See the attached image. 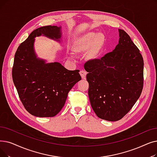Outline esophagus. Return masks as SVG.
<instances>
[{
	"label": "esophagus",
	"instance_id": "obj_1",
	"mask_svg": "<svg viewBox=\"0 0 157 157\" xmlns=\"http://www.w3.org/2000/svg\"><path fill=\"white\" fill-rule=\"evenodd\" d=\"M79 74L81 75V78H82V79H85L86 78V72L85 71H81L79 72Z\"/></svg>",
	"mask_w": 157,
	"mask_h": 157
}]
</instances>
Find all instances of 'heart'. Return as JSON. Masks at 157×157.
<instances>
[{
	"label": "heart",
	"instance_id": "b5f03b06",
	"mask_svg": "<svg viewBox=\"0 0 157 157\" xmlns=\"http://www.w3.org/2000/svg\"><path fill=\"white\" fill-rule=\"evenodd\" d=\"M105 42V36L103 33H88L75 40L72 50L77 54L86 53V58L93 60L99 56Z\"/></svg>",
	"mask_w": 157,
	"mask_h": 157
}]
</instances>
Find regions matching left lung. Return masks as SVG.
<instances>
[{
  "mask_svg": "<svg viewBox=\"0 0 157 157\" xmlns=\"http://www.w3.org/2000/svg\"><path fill=\"white\" fill-rule=\"evenodd\" d=\"M119 32V44L113 51L84 65L91 106L98 117L109 121H119L128 113L144 84L140 51L124 31Z\"/></svg>",
  "mask_w": 157,
  "mask_h": 157,
  "instance_id": "obj_1",
  "label": "left lung"
}]
</instances>
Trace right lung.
Here are the masks:
<instances>
[{
  "mask_svg": "<svg viewBox=\"0 0 157 157\" xmlns=\"http://www.w3.org/2000/svg\"><path fill=\"white\" fill-rule=\"evenodd\" d=\"M41 35L59 41L60 27H41L20 44L15 54L12 78L25 110L36 117H51L62 110L68 93L81 77L79 70L69 71L59 63H45L36 58L34 38Z\"/></svg>",
  "mask_w": 157,
  "mask_h": 157,
  "instance_id": "add662e5",
  "label": "right lung"
}]
</instances>
